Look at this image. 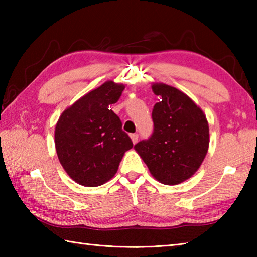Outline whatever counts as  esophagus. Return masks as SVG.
<instances>
[{"mask_svg": "<svg viewBox=\"0 0 257 257\" xmlns=\"http://www.w3.org/2000/svg\"><path fill=\"white\" fill-rule=\"evenodd\" d=\"M130 138H132V140H133V144L135 145V144H137L139 136H138V134H133V135H130Z\"/></svg>", "mask_w": 257, "mask_h": 257, "instance_id": "1", "label": "esophagus"}]
</instances>
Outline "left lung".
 Masks as SVG:
<instances>
[{"label":"left lung","instance_id":"1","mask_svg":"<svg viewBox=\"0 0 257 257\" xmlns=\"http://www.w3.org/2000/svg\"><path fill=\"white\" fill-rule=\"evenodd\" d=\"M151 87L159 97L152 109L154 133L135 149L156 180L179 184L192 177L204 160L209 123L202 109L181 90L162 83Z\"/></svg>","mask_w":257,"mask_h":257}]
</instances>
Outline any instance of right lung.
Instances as JSON below:
<instances>
[{
  "mask_svg": "<svg viewBox=\"0 0 257 257\" xmlns=\"http://www.w3.org/2000/svg\"><path fill=\"white\" fill-rule=\"evenodd\" d=\"M124 85L108 80L65 109L55 128L58 160L75 182L98 187L116 174L124 152L134 145L109 105Z\"/></svg>",
  "mask_w": 257,
  "mask_h": 257,
  "instance_id": "obj_1",
  "label": "right lung"
}]
</instances>
